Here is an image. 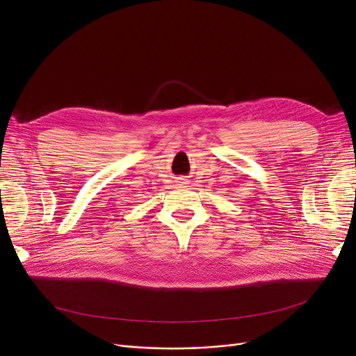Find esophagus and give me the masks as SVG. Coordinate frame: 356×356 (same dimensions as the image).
<instances>
[{"label":"esophagus","instance_id":"esophagus-1","mask_svg":"<svg viewBox=\"0 0 356 356\" xmlns=\"http://www.w3.org/2000/svg\"><path fill=\"white\" fill-rule=\"evenodd\" d=\"M177 183H179L180 186H183V184L188 183V180H186V179H179V180H177Z\"/></svg>","mask_w":356,"mask_h":356}]
</instances>
